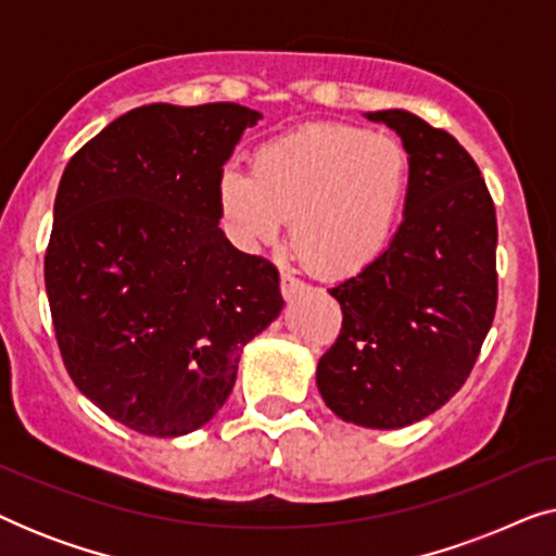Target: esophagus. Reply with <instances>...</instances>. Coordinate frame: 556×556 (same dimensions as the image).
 Listing matches in <instances>:
<instances>
[{"mask_svg":"<svg viewBox=\"0 0 556 556\" xmlns=\"http://www.w3.org/2000/svg\"><path fill=\"white\" fill-rule=\"evenodd\" d=\"M301 291H303V280L291 276V273H280V293H283L286 301H293Z\"/></svg>","mask_w":556,"mask_h":556,"instance_id":"34e87169","label":"esophagus"}]
</instances>
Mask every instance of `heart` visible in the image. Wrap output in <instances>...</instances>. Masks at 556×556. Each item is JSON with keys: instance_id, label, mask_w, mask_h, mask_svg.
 <instances>
[{"instance_id": "1", "label": "heart", "mask_w": 556, "mask_h": 556, "mask_svg": "<svg viewBox=\"0 0 556 556\" xmlns=\"http://www.w3.org/2000/svg\"><path fill=\"white\" fill-rule=\"evenodd\" d=\"M409 154L394 136L346 124H308L265 141L253 174L225 169L217 202L245 248L278 240L291 219L295 255L316 276L341 280L371 268L405 215Z\"/></svg>"}]
</instances>
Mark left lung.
Instances as JSON below:
<instances>
[{
	"mask_svg": "<svg viewBox=\"0 0 556 556\" xmlns=\"http://www.w3.org/2000/svg\"><path fill=\"white\" fill-rule=\"evenodd\" d=\"M409 154V194L392 245L341 280V333L318 359L333 415L394 430L445 405L466 382L496 314V210L466 149L415 113H364Z\"/></svg>",
	"mask_w": 556,
	"mask_h": 556,
	"instance_id": "left-lung-1",
	"label": "left lung"
}]
</instances>
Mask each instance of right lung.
<instances>
[{
    "instance_id": "right-lung-1",
    "label": "right lung",
    "mask_w": 556,
    "mask_h": 556,
    "mask_svg": "<svg viewBox=\"0 0 556 556\" xmlns=\"http://www.w3.org/2000/svg\"><path fill=\"white\" fill-rule=\"evenodd\" d=\"M263 116L151 103L90 139L60 179L45 288L65 369L151 438L207 425L248 341L283 311L278 270L219 230L217 181Z\"/></svg>"
}]
</instances>
